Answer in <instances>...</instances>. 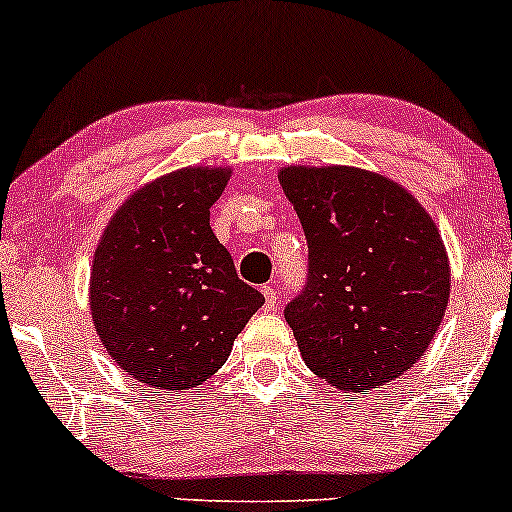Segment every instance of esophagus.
Segmentation results:
<instances>
[{"mask_svg":"<svg viewBox=\"0 0 512 512\" xmlns=\"http://www.w3.org/2000/svg\"><path fill=\"white\" fill-rule=\"evenodd\" d=\"M262 293H264V308L274 310L276 301H279V293H276L274 286H262Z\"/></svg>","mask_w":512,"mask_h":512,"instance_id":"esophagus-1","label":"esophagus"}]
</instances>
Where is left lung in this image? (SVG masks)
I'll return each mask as SVG.
<instances>
[{"label":"left lung","instance_id":"8db88e82","mask_svg":"<svg viewBox=\"0 0 512 512\" xmlns=\"http://www.w3.org/2000/svg\"><path fill=\"white\" fill-rule=\"evenodd\" d=\"M279 182L308 240V281L284 310L303 361L339 390L390 383L424 356L448 308L436 223L361 168L291 166Z\"/></svg>","mask_w":512,"mask_h":512}]
</instances>
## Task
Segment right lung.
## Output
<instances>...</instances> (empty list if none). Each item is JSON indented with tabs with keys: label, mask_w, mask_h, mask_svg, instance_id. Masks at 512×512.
Listing matches in <instances>:
<instances>
[{
	"label": "right lung",
	"mask_w": 512,
	"mask_h": 512,
	"mask_svg": "<svg viewBox=\"0 0 512 512\" xmlns=\"http://www.w3.org/2000/svg\"><path fill=\"white\" fill-rule=\"evenodd\" d=\"M228 168H182L127 199L98 243L91 315L127 375L187 390L219 370L264 296L209 226Z\"/></svg>",
	"instance_id": "obj_1"
}]
</instances>
